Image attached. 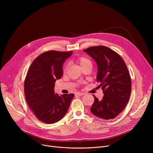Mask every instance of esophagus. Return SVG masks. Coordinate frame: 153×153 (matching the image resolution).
Here are the masks:
<instances>
[{"label": "esophagus", "instance_id": "1", "mask_svg": "<svg viewBox=\"0 0 153 153\" xmlns=\"http://www.w3.org/2000/svg\"><path fill=\"white\" fill-rule=\"evenodd\" d=\"M84 94V93H82V92H76V93L75 94V95H78V96H82Z\"/></svg>", "mask_w": 153, "mask_h": 153}]
</instances>
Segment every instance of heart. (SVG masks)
Returning a JSON list of instances; mask_svg holds the SVG:
<instances>
[{"instance_id":"1","label":"heart","mask_w":153,"mask_h":153,"mask_svg":"<svg viewBox=\"0 0 153 153\" xmlns=\"http://www.w3.org/2000/svg\"><path fill=\"white\" fill-rule=\"evenodd\" d=\"M76 61L79 63L80 66H81L82 68L87 66H92L91 61L88 58L85 57V56H80V57L77 58ZM67 68H68V66L65 65V66L64 68V70L66 71Z\"/></svg>"}]
</instances>
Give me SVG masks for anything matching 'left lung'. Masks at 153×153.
I'll return each mask as SVG.
<instances>
[{
    "instance_id": "obj_1",
    "label": "left lung",
    "mask_w": 153,
    "mask_h": 153,
    "mask_svg": "<svg viewBox=\"0 0 153 153\" xmlns=\"http://www.w3.org/2000/svg\"><path fill=\"white\" fill-rule=\"evenodd\" d=\"M97 64V81L103 92L99 100L95 95L91 111L99 118L110 120L123 110L129 100L131 80L123 59L105 46H92L84 50Z\"/></svg>"
}]
</instances>
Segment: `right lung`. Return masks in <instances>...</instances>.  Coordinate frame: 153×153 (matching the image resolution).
Returning <instances> with one entry per match:
<instances>
[{
    "instance_id": "obj_1",
    "label": "right lung",
    "mask_w": 153,
    "mask_h": 153,
    "mask_svg": "<svg viewBox=\"0 0 153 153\" xmlns=\"http://www.w3.org/2000/svg\"><path fill=\"white\" fill-rule=\"evenodd\" d=\"M72 51H48L31 63L24 82L28 105L36 117L45 123H54L66 115L74 94H54L56 80L62 76L64 62Z\"/></svg>"
}]
</instances>
